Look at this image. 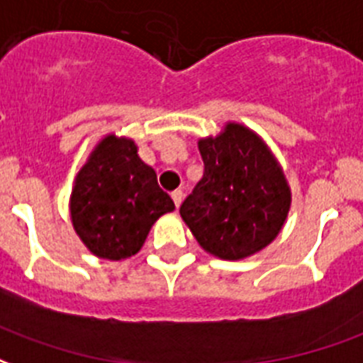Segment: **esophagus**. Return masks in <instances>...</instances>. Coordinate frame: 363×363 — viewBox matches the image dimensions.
I'll return each mask as SVG.
<instances>
[{
	"instance_id": "obj_1",
	"label": "esophagus",
	"mask_w": 363,
	"mask_h": 363,
	"mask_svg": "<svg viewBox=\"0 0 363 363\" xmlns=\"http://www.w3.org/2000/svg\"><path fill=\"white\" fill-rule=\"evenodd\" d=\"M171 198H173L174 206L179 208V206H181V202H182V198H184V194H182V190H174L173 194H171Z\"/></svg>"
}]
</instances>
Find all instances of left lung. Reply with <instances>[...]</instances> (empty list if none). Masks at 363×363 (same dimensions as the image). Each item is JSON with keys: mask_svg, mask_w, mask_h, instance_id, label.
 Segmentation results:
<instances>
[{"mask_svg": "<svg viewBox=\"0 0 363 363\" xmlns=\"http://www.w3.org/2000/svg\"><path fill=\"white\" fill-rule=\"evenodd\" d=\"M203 177L181 217L206 252L242 259L275 240L291 209V189L269 147L250 128L229 123L198 142Z\"/></svg>", "mask_w": 363, "mask_h": 363, "instance_id": "left-lung-1", "label": "left lung"}]
</instances>
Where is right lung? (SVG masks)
Instances as JSON below:
<instances>
[{
    "mask_svg": "<svg viewBox=\"0 0 363 363\" xmlns=\"http://www.w3.org/2000/svg\"><path fill=\"white\" fill-rule=\"evenodd\" d=\"M174 203L157 174L138 157L136 144L109 134L77 174L71 194L72 227L94 256H134L147 233Z\"/></svg>",
    "mask_w": 363,
    "mask_h": 363,
    "instance_id": "right-lung-1",
    "label": "right lung"
}]
</instances>
